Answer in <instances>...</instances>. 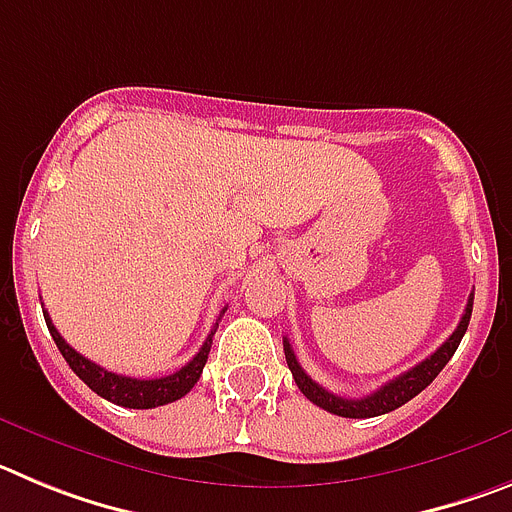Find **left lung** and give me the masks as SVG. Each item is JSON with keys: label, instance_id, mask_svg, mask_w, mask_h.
<instances>
[{"label": "left lung", "instance_id": "left-lung-1", "mask_svg": "<svg viewBox=\"0 0 512 512\" xmlns=\"http://www.w3.org/2000/svg\"><path fill=\"white\" fill-rule=\"evenodd\" d=\"M472 302H474V295H469L467 310H464V315H461L459 325H456L454 333H451V336L436 348V354H431L425 361L415 364L413 369H408L405 374L395 377L392 382L382 384L377 392L361 397V400H346V397H338L333 395V392L325 390V387H320L318 382H312V379L305 374V369L300 366V361H297L289 341L284 338V356H287L289 372H292L297 387H300V392L307 397V400L315 402L318 408L328 410V413L333 415H341V418H377V415L392 413V410L402 408L405 402L413 400L415 395H420V392H423L425 387L438 377V372H441L443 366L449 364V359L454 356L456 348H459L461 338H464V333H467L469 318H472Z\"/></svg>", "mask_w": 512, "mask_h": 512}]
</instances>
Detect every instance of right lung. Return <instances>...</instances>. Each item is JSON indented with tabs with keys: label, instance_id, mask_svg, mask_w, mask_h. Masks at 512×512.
<instances>
[{
	"label": "right lung",
	"instance_id": "add662e5",
	"mask_svg": "<svg viewBox=\"0 0 512 512\" xmlns=\"http://www.w3.org/2000/svg\"><path fill=\"white\" fill-rule=\"evenodd\" d=\"M43 315H45V325H48V330H51V336L53 341H56L58 351H61V356L66 359V364L74 369L76 377L87 384L89 390L97 392L99 397H104V400H110L115 402V405L133 408V410H148V408H158V405H169V402L187 395L194 384H197V379H200L202 369H205L207 354H210V346H212V336H215V330H212L210 336H207V341L202 343L200 351H197V356H194L189 364H184L179 372L169 374V377H158V379H133V377H122V374H115V372H107L104 366L94 364V361H89L87 356H81L79 351H74L69 343L63 341V336L56 330V325H53L51 318H48V312L43 310Z\"/></svg>",
	"mask_w": 512,
	"mask_h": 512
}]
</instances>
